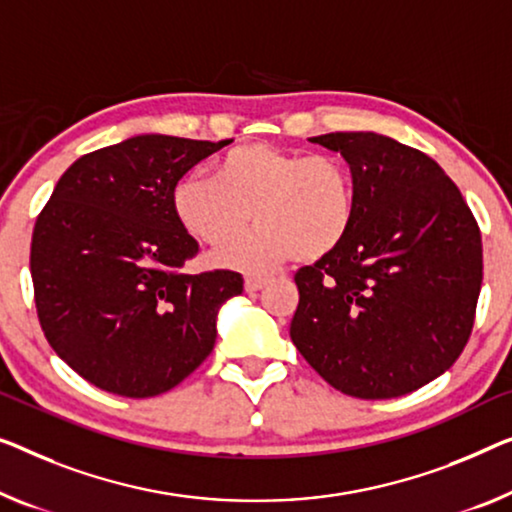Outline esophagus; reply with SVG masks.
<instances>
[{
	"mask_svg": "<svg viewBox=\"0 0 512 512\" xmlns=\"http://www.w3.org/2000/svg\"><path fill=\"white\" fill-rule=\"evenodd\" d=\"M266 278H246V292H250V294H255V292H259V289H264L266 287Z\"/></svg>",
	"mask_w": 512,
	"mask_h": 512,
	"instance_id": "obj_1",
	"label": "esophagus"
}]
</instances>
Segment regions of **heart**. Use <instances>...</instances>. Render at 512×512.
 <instances>
[{"label": "heart", "mask_w": 512, "mask_h": 512, "mask_svg": "<svg viewBox=\"0 0 512 512\" xmlns=\"http://www.w3.org/2000/svg\"><path fill=\"white\" fill-rule=\"evenodd\" d=\"M181 230L204 246H220L252 216L255 233L225 244L216 262L246 273H269L289 259L322 262L345 246L358 218L354 174L338 156L239 144L213 163V179L186 174L172 188Z\"/></svg>", "instance_id": "heart-1"}]
</instances>
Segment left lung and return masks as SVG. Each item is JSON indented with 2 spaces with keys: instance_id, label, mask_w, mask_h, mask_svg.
I'll return each mask as SVG.
<instances>
[{
  "instance_id": "8db88e82",
  "label": "left lung",
  "mask_w": 512,
  "mask_h": 512,
  "mask_svg": "<svg viewBox=\"0 0 512 512\" xmlns=\"http://www.w3.org/2000/svg\"><path fill=\"white\" fill-rule=\"evenodd\" d=\"M310 142L347 160L358 218L338 253L296 273L289 335L345 395L400 398L444 375L467 345L483 282L476 218L430 156L393 137Z\"/></svg>"
}]
</instances>
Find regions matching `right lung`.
I'll list each match as a JSON object with an SVG mask.
<instances>
[{
    "label": "right lung",
    "mask_w": 512,
    "mask_h": 512,
    "mask_svg": "<svg viewBox=\"0 0 512 512\" xmlns=\"http://www.w3.org/2000/svg\"><path fill=\"white\" fill-rule=\"evenodd\" d=\"M232 140L135 135L61 174L36 220L29 269L41 329L82 379L154 398L216 345L218 310L241 273H186L200 253L172 211V188Z\"/></svg>",
    "instance_id": "obj_1"
}]
</instances>
